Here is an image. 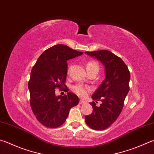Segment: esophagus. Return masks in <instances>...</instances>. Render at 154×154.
Returning a JSON list of instances; mask_svg holds the SVG:
<instances>
[{"mask_svg": "<svg viewBox=\"0 0 154 154\" xmlns=\"http://www.w3.org/2000/svg\"><path fill=\"white\" fill-rule=\"evenodd\" d=\"M85 103H86V102L84 101V100H79V104H85Z\"/></svg>", "mask_w": 154, "mask_h": 154, "instance_id": "1", "label": "esophagus"}]
</instances>
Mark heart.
Returning <instances> with one entry per match:
<instances>
[{"label":"heart","instance_id":"obj_1","mask_svg":"<svg viewBox=\"0 0 154 154\" xmlns=\"http://www.w3.org/2000/svg\"><path fill=\"white\" fill-rule=\"evenodd\" d=\"M87 71L89 72L94 70H99V65L96 61L91 60L87 64ZM91 88L88 85H85L83 84H77L72 87V90L73 91L75 94H77L79 96L85 97L87 96L88 92L90 91Z\"/></svg>","mask_w":154,"mask_h":154}]
</instances>
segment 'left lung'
Segmentation results:
<instances>
[{
    "label": "left lung",
    "instance_id": "left-lung-1",
    "mask_svg": "<svg viewBox=\"0 0 154 154\" xmlns=\"http://www.w3.org/2000/svg\"><path fill=\"white\" fill-rule=\"evenodd\" d=\"M85 53L96 58L104 65L106 74L104 82L91 96L102 104L97 106L94 102H90L93 112L85 116V121L92 129L104 130L118 119L122 110L129 91L130 72L124 61L108 50Z\"/></svg>",
    "mask_w": 154,
    "mask_h": 154
}]
</instances>
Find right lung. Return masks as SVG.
<instances>
[{
  "label": "right lung",
  "mask_w": 154,
  "mask_h": 154,
  "mask_svg": "<svg viewBox=\"0 0 154 154\" xmlns=\"http://www.w3.org/2000/svg\"><path fill=\"white\" fill-rule=\"evenodd\" d=\"M82 54V52L57 44L46 50L33 66L28 83L30 106L38 121L46 127L62 125L70 109L79 103V97L75 94L67 92V95L57 96L55 89L69 91L65 84L67 60Z\"/></svg>",
  "instance_id": "right-lung-1"
}]
</instances>
